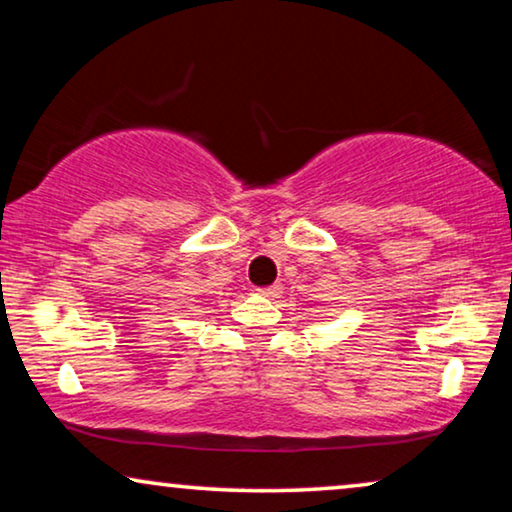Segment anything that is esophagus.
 Returning <instances> with one entry per match:
<instances>
[{
  "mask_svg": "<svg viewBox=\"0 0 512 512\" xmlns=\"http://www.w3.org/2000/svg\"><path fill=\"white\" fill-rule=\"evenodd\" d=\"M279 286L275 284V286H263V289H258V293H261V296H265V298H277L279 296Z\"/></svg>",
  "mask_w": 512,
  "mask_h": 512,
  "instance_id": "34e87169",
  "label": "esophagus"
}]
</instances>
